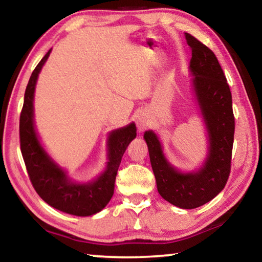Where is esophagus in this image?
I'll list each match as a JSON object with an SVG mask.
<instances>
[{
    "label": "esophagus",
    "instance_id": "34e87169",
    "mask_svg": "<svg viewBox=\"0 0 262 262\" xmlns=\"http://www.w3.org/2000/svg\"><path fill=\"white\" fill-rule=\"evenodd\" d=\"M136 126H137V129H139V132H143L148 126V118L145 117L144 114L137 115Z\"/></svg>",
    "mask_w": 262,
    "mask_h": 262
}]
</instances>
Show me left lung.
Wrapping results in <instances>:
<instances>
[{
	"label": "left lung",
	"instance_id": "obj_1",
	"mask_svg": "<svg viewBox=\"0 0 262 262\" xmlns=\"http://www.w3.org/2000/svg\"><path fill=\"white\" fill-rule=\"evenodd\" d=\"M185 38L192 51L188 70L195 103L206 130V157L195 170H179L165 156L156 133L144 132L143 139L161 196L181 209H194L212 200L227 184L234 118L231 92L217 57L193 35L185 33Z\"/></svg>",
	"mask_w": 262,
	"mask_h": 262
}]
</instances>
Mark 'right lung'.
Instances as JSON below:
<instances>
[{
    "mask_svg": "<svg viewBox=\"0 0 262 262\" xmlns=\"http://www.w3.org/2000/svg\"><path fill=\"white\" fill-rule=\"evenodd\" d=\"M51 52L48 51L35 67L25 90L19 119L21 155L31 183L43 201L70 215L91 216L103 210L113 196L118 168L127 147L136 137V126L130 122L108 133L105 167L96 178L86 183L73 179L68 171L47 152L35 128V85Z\"/></svg>",
    "mask_w": 262,
    "mask_h": 262,
    "instance_id": "right-lung-1",
    "label": "right lung"
}]
</instances>
